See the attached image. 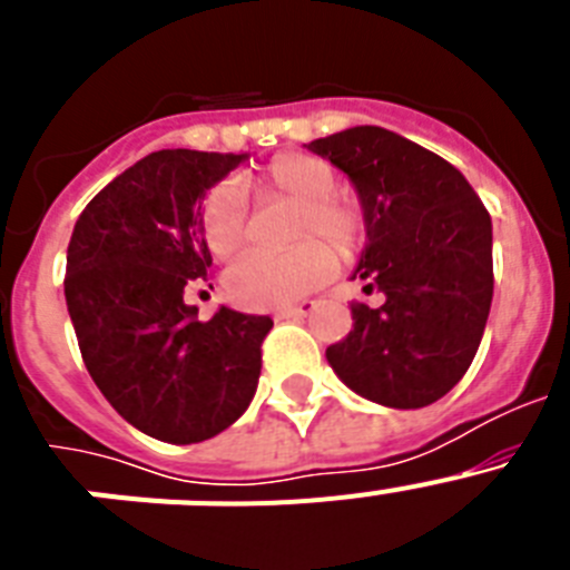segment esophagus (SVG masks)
<instances>
[{
  "label": "esophagus",
  "mask_w": 570,
  "mask_h": 570,
  "mask_svg": "<svg viewBox=\"0 0 570 570\" xmlns=\"http://www.w3.org/2000/svg\"><path fill=\"white\" fill-rule=\"evenodd\" d=\"M314 311V302H299V305H288V308L276 311V320H302V316H308Z\"/></svg>",
  "instance_id": "esophagus-1"
}]
</instances>
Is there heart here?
I'll use <instances>...</instances> for the list:
<instances>
[{"mask_svg":"<svg viewBox=\"0 0 570 570\" xmlns=\"http://www.w3.org/2000/svg\"><path fill=\"white\" fill-rule=\"evenodd\" d=\"M254 194L294 203L288 239L296 245L282 254L250 250L230 265L225 291L242 308L274 311L305 299L334 274L332 247L336 254L351 256L362 245L365 219L360 205L351 196L336 194V170L320 156L302 150L274 156L256 176ZM199 230L214 256L225 259L236 254L248 236L245 196L228 183L214 185L199 203Z\"/></svg>","mask_w":570,"mask_h":570,"instance_id":"1","label":"heart"}]
</instances>
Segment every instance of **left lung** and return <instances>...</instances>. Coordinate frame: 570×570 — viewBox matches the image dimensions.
<instances>
[{
	"mask_svg": "<svg viewBox=\"0 0 570 570\" xmlns=\"http://www.w3.org/2000/svg\"><path fill=\"white\" fill-rule=\"evenodd\" d=\"M351 176L367 248L356 274L382 305L351 302L354 331L325 351L347 387L425 407L465 376L493 299L491 214L465 176L394 130L360 125L308 145Z\"/></svg>",
	"mask_w": 570,
	"mask_h": 570,
	"instance_id": "obj_1",
	"label": "left lung"
}]
</instances>
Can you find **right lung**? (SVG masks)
<instances>
[{
  "mask_svg": "<svg viewBox=\"0 0 570 570\" xmlns=\"http://www.w3.org/2000/svg\"><path fill=\"white\" fill-rule=\"evenodd\" d=\"M245 156L168 148L105 185L68 245L65 299L85 367L119 416L154 440L190 445L234 425L259 382L271 316L185 294L210 282L199 199Z\"/></svg>",
  "mask_w": 570,
  "mask_h": 570,
  "instance_id": "1",
  "label": "right lung"
}]
</instances>
